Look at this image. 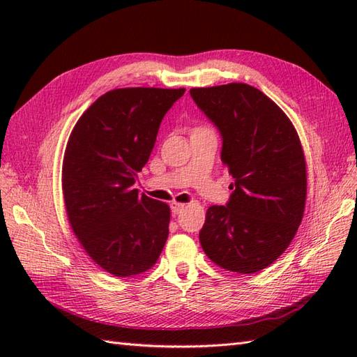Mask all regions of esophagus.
Here are the masks:
<instances>
[{"label": "esophagus", "instance_id": "1", "mask_svg": "<svg viewBox=\"0 0 357 357\" xmlns=\"http://www.w3.org/2000/svg\"><path fill=\"white\" fill-rule=\"evenodd\" d=\"M170 208H172V213L173 215H179L181 211L185 208V204H181V202H172L170 204Z\"/></svg>", "mask_w": 357, "mask_h": 357}]
</instances>
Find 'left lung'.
<instances>
[{"label":"left lung","instance_id":"obj_1","mask_svg":"<svg viewBox=\"0 0 357 357\" xmlns=\"http://www.w3.org/2000/svg\"><path fill=\"white\" fill-rule=\"evenodd\" d=\"M190 96L221 133V159L234 179L229 202L207 210L202 250L219 267L252 275L285 252L304 216L299 136L285 113L248 84L192 89Z\"/></svg>","mask_w":357,"mask_h":357}]
</instances>
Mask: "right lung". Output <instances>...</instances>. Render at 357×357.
<instances>
[{
	"label": "right lung",
	"instance_id": "add662e5",
	"mask_svg": "<svg viewBox=\"0 0 357 357\" xmlns=\"http://www.w3.org/2000/svg\"><path fill=\"white\" fill-rule=\"evenodd\" d=\"M185 89L128 87L104 93L73 127L63 162L67 216L86 253L118 278L155 265L170 207L139 195L161 121Z\"/></svg>",
	"mask_w": 357,
	"mask_h": 357
}]
</instances>
